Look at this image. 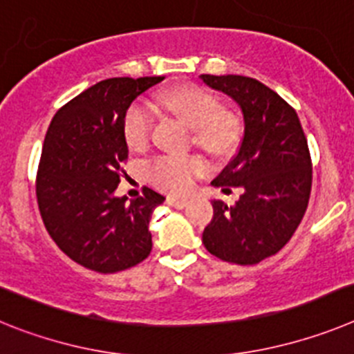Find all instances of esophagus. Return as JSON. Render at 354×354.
Here are the masks:
<instances>
[{
	"instance_id": "34e87169",
	"label": "esophagus",
	"mask_w": 354,
	"mask_h": 354,
	"mask_svg": "<svg viewBox=\"0 0 354 354\" xmlns=\"http://www.w3.org/2000/svg\"><path fill=\"white\" fill-rule=\"evenodd\" d=\"M167 203L171 207H176V208H185L189 205V199L185 198H174V196H169Z\"/></svg>"
}]
</instances>
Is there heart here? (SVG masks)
<instances>
[{
    "instance_id": "obj_1",
    "label": "heart",
    "mask_w": 354,
    "mask_h": 354,
    "mask_svg": "<svg viewBox=\"0 0 354 354\" xmlns=\"http://www.w3.org/2000/svg\"><path fill=\"white\" fill-rule=\"evenodd\" d=\"M162 109L192 128V142L214 156H228L242 139L241 113L221 104L217 94L196 84H183L162 92ZM153 110L144 101H135L122 115V137L131 151H144L153 131ZM207 173V162L198 155H164L147 165V178L160 190L183 194L199 176Z\"/></svg>"
}]
</instances>
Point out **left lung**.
<instances>
[{
  "mask_svg": "<svg viewBox=\"0 0 354 354\" xmlns=\"http://www.w3.org/2000/svg\"><path fill=\"white\" fill-rule=\"evenodd\" d=\"M241 104L244 137L212 185L242 187L235 205L212 201L203 244L214 257L254 266L278 253L299 226L312 190V158L296 110L250 76L201 75Z\"/></svg>",
  "mask_w": 354,
  "mask_h": 354,
  "instance_id": "obj_1",
  "label": "left lung"
}]
</instances>
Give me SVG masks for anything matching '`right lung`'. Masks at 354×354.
<instances>
[{
	"label": "right lung",
	"instance_id": "right-lung-1",
	"mask_svg": "<svg viewBox=\"0 0 354 354\" xmlns=\"http://www.w3.org/2000/svg\"><path fill=\"white\" fill-rule=\"evenodd\" d=\"M164 76L109 78L55 113L46 133L35 192L55 244L80 266L101 274L130 269L151 253L149 221L165 198H115L128 160L122 115L135 97Z\"/></svg>",
	"mask_w": 354,
	"mask_h": 354
}]
</instances>
